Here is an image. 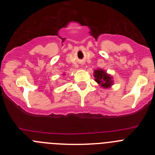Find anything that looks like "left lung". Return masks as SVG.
Listing matches in <instances>:
<instances>
[{"instance_id": "8db88e82", "label": "left lung", "mask_w": 155, "mask_h": 155, "mask_svg": "<svg viewBox=\"0 0 155 155\" xmlns=\"http://www.w3.org/2000/svg\"><path fill=\"white\" fill-rule=\"evenodd\" d=\"M94 81L102 88H109L113 85V77L104 70L98 68L94 71Z\"/></svg>"}]
</instances>
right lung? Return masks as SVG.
Listing matches in <instances>:
<instances>
[{"label":"right lung","instance_id":"1","mask_svg":"<svg viewBox=\"0 0 155 155\" xmlns=\"http://www.w3.org/2000/svg\"><path fill=\"white\" fill-rule=\"evenodd\" d=\"M64 75H65V74H64Z\"/></svg>","mask_w":155,"mask_h":155}]
</instances>
